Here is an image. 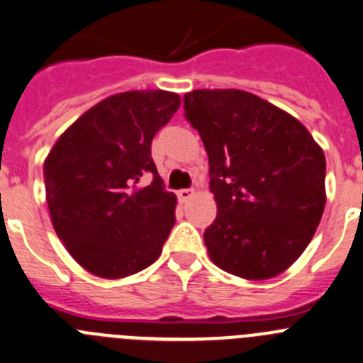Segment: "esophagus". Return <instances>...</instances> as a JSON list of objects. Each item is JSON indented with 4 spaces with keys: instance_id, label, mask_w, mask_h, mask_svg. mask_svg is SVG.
Here are the masks:
<instances>
[{
    "instance_id": "obj_1",
    "label": "esophagus",
    "mask_w": 363,
    "mask_h": 363,
    "mask_svg": "<svg viewBox=\"0 0 363 363\" xmlns=\"http://www.w3.org/2000/svg\"><path fill=\"white\" fill-rule=\"evenodd\" d=\"M193 193H195V191H193V189H188V188H186V189H179V191H177V199L181 200L182 203H184V202H188L189 199H191Z\"/></svg>"
}]
</instances>
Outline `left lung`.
<instances>
[{
  "label": "left lung",
  "mask_w": 363,
  "mask_h": 363,
  "mask_svg": "<svg viewBox=\"0 0 363 363\" xmlns=\"http://www.w3.org/2000/svg\"><path fill=\"white\" fill-rule=\"evenodd\" d=\"M186 121L209 156L216 220L203 232L211 260L266 280L303 253L326 203V160L300 121L242 90H193Z\"/></svg>",
  "instance_id": "obj_1"
}]
</instances>
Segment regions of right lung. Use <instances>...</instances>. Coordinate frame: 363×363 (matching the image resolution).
Here are the masks:
<instances>
[{
	"instance_id": "right-lung-1",
	"label": "right lung",
	"mask_w": 363,
	"mask_h": 363,
	"mask_svg": "<svg viewBox=\"0 0 363 363\" xmlns=\"http://www.w3.org/2000/svg\"><path fill=\"white\" fill-rule=\"evenodd\" d=\"M179 104L164 90L111 96L81 115L45 157L52 227L92 275L124 279L161 255L177 196L164 189L150 145ZM145 177L153 182L142 189Z\"/></svg>"
}]
</instances>
